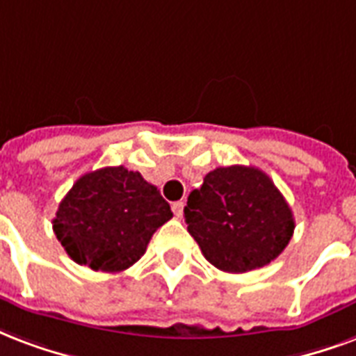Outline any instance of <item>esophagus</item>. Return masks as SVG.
<instances>
[{
  "instance_id": "1",
  "label": "esophagus",
  "mask_w": 356,
  "mask_h": 356,
  "mask_svg": "<svg viewBox=\"0 0 356 356\" xmlns=\"http://www.w3.org/2000/svg\"><path fill=\"white\" fill-rule=\"evenodd\" d=\"M183 209H184V202H175V203H172V211H173V214H175V216H181V214H183Z\"/></svg>"
}]
</instances>
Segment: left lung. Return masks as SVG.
Returning <instances> with one entry per match:
<instances>
[{
  "label": "left lung",
  "instance_id": "8db88e82",
  "mask_svg": "<svg viewBox=\"0 0 356 356\" xmlns=\"http://www.w3.org/2000/svg\"><path fill=\"white\" fill-rule=\"evenodd\" d=\"M184 222L205 259L235 275L276 259L295 229L286 197L267 173L252 166L209 172L202 188L190 192Z\"/></svg>",
  "mask_w": 356,
  "mask_h": 356
}]
</instances>
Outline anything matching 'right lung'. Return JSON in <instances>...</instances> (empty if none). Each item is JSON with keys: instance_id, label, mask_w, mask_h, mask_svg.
Here are the masks:
<instances>
[{"instance_id": "obj_1", "label": "right lung", "mask_w": 356, "mask_h": 356, "mask_svg": "<svg viewBox=\"0 0 356 356\" xmlns=\"http://www.w3.org/2000/svg\"><path fill=\"white\" fill-rule=\"evenodd\" d=\"M173 216L170 203L138 172L100 168L81 175L59 203L54 233L78 265L119 273L147 250Z\"/></svg>"}]
</instances>
